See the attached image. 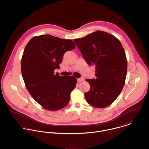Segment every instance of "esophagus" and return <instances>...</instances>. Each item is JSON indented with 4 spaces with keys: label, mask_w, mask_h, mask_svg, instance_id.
<instances>
[{
    "label": "esophagus",
    "mask_w": 149,
    "mask_h": 149,
    "mask_svg": "<svg viewBox=\"0 0 149 149\" xmlns=\"http://www.w3.org/2000/svg\"><path fill=\"white\" fill-rule=\"evenodd\" d=\"M77 81H84V79L83 78V77H80V78H78L77 79Z\"/></svg>",
    "instance_id": "34e87169"
}]
</instances>
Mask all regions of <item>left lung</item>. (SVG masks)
<instances>
[{"label":"left lung","instance_id":"obj_1","mask_svg":"<svg viewBox=\"0 0 149 149\" xmlns=\"http://www.w3.org/2000/svg\"><path fill=\"white\" fill-rule=\"evenodd\" d=\"M84 58L96 66L95 79H86L90 90L85 99L92 106L102 108L111 104L125 84L127 61L124 49L115 36L97 30L74 39Z\"/></svg>","mask_w":149,"mask_h":149}]
</instances>
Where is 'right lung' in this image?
<instances>
[{"mask_svg":"<svg viewBox=\"0 0 149 149\" xmlns=\"http://www.w3.org/2000/svg\"><path fill=\"white\" fill-rule=\"evenodd\" d=\"M75 47L72 40L46 34L34 37L24 48L21 60L24 84L34 99L47 110H60L69 102L77 79L60 76L54 70L60 67L64 53Z\"/></svg>","mask_w":149,"mask_h":149,"instance_id":"obj_1","label":"right lung"}]
</instances>
